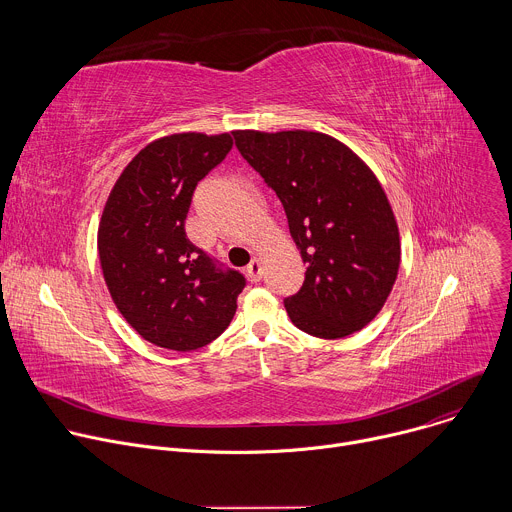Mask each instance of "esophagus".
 I'll return each instance as SVG.
<instances>
[{
    "mask_svg": "<svg viewBox=\"0 0 512 512\" xmlns=\"http://www.w3.org/2000/svg\"><path fill=\"white\" fill-rule=\"evenodd\" d=\"M245 271H247V277H249L251 281H259V279H261V261H259L257 257H253Z\"/></svg>",
    "mask_w": 512,
    "mask_h": 512,
    "instance_id": "34e87169",
    "label": "esophagus"
}]
</instances>
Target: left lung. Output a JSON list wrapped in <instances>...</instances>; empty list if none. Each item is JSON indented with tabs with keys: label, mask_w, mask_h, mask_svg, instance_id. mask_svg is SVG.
<instances>
[{
	"label": "left lung",
	"mask_w": 512,
	"mask_h": 512,
	"mask_svg": "<svg viewBox=\"0 0 512 512\" xmlns=\"http://www.w3.org/2000/svg\"><path fill=\"white\" fill-rule=\"evenodd\" d=\"M235 145L283 204L306 269L285 310L300 330L336 340L385 306L401 263L389 198L348 145L320 131H233Z\"/></svg>",
	"instance_id": "obj_1"
}]
</instances>
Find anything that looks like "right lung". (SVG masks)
<instances>
[{
    "instance_id": "1",
    "label": "right lung",
    "mask_w": 512,
    "mask_h": 512,
    "mask_svg": "<svg viewBox=\"0 0 512 512\" xmlns=\"http://www.w3.org/2000/svg\"><path fill=\"white\" fill-rule=\"evenodd\" d=\"M233 148L231 133L160 137L125 166L99 223L97 249L109 294L148 342L188 352L221 336L245 277L190 243L184 221L196 184Z\"/></svg>"
}]
</instances>
